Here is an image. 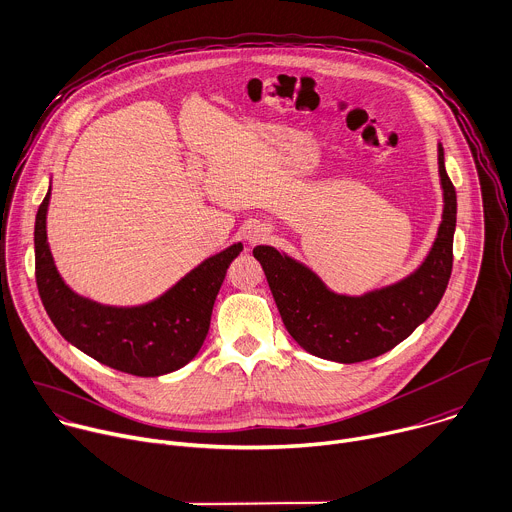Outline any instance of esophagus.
Segmentation results:
<instances>
[{"instance_id":"obj_1","label":"esophagus","mask_w":512,"mask_h":512,"mask_svg":"<svg viewBox=\"0 0 512 512\" xmlns=\"http://www.w3.org/2000/svg\"><path fill=\"white\" fill-rule=\"evenodd\" d=\"M270 238V230L262 224H252L248 230H246V240L250 244H260V242H266Z\"/></svg>"}]
</instances>
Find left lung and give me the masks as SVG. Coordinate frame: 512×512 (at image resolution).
<instances>
[{
	"label": "left lung",
	"instance_id": "left-lung-1",
	"mask_svg": "<svg viewBox=\"0 0 512 512\" xmlns=\"http://www.w3.org/2000/svg\"><path fill=\"white\" fill-rule=\"evenodd\" d=\"M438 173L444 208L436 240L422 264L397 282L343 294L286 252L254 248L282 323L304 351L337 363L367 361L391 351L436 311L452 274L456 230V189L446 173L442 143Z\"/></svg>",
	"mask_w": 512,
	"mask_h": 512
}]
</instances>
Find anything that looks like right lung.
Segmentation results:
<instances>
[{
  "label": "right lung",
  "mask_w": 512,
  "mask_h": 512,
  "mask_svg": "<svg viewBox=\"0 0 512 512\" xmlns=\"http://www.w3.org/2000/svg\"><path fill=\"white\" fill-rule=\"evenodd\" d=\"M50 191L36 216L34 252L38 292L58 333L98 363L139 377L187 365L206 341L216 296L242 242L206 258L149 302L102 304L74 292L54 264L46 232Z\"/></svg>",
  "instance_id": "right-lung-1"
}]
</instances>
